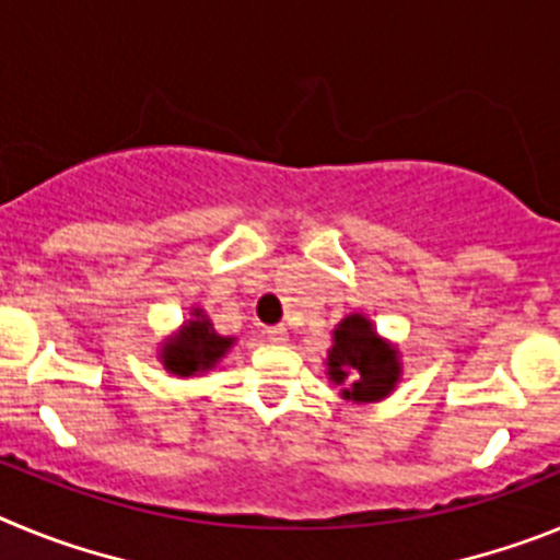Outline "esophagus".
<instances>
[{
  "label": "esophagus",
  "instance_id": "34e87169",
  "mask_svg": "<svg viewBox=\"0 0 560 560\" xmlns=\"http://www.w3.org/2000/svg\"><path fill=\"white\" fill-rule=\"evenodd\" d=\"M266 336H269V341H275V345L289 341V330H285V325H271V328H266Z\"/></svg>",
  "mask_w": 560,
  "mask_h": 560
}]
</instances>
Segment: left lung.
Wrapping results in <instances>:
<instances>
[{
  "mask_svg": "<svg viewBox=\"0 0 560 560\" xmlns=\"http://www.w3.org/2000/svg\"><path fill=\"white\" fill-rule=\"evenodd\" d=\"M398 373L395 350L375 336L373 325L364 316L353 314L341 319L328 353V375L336 384H348V389H341L345 398L361 404L384 398L395 387Z\"/></svg>",
  "mask_w": 560,
  "mask_h": 560,
  "instance_id": "8db88e82",
  "label": "left lung"
}]
</instances>
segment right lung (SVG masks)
Listing matches in <instances>:
<instances>
[{"label": "right lung", "instance_id": "obj_1", "mask_svg": "<svg viewBox=\"0 0 560 560\" xmlns=\"http://www.w3.org/2000/svg\"><path fill=\"white\" fill-rule=\"evenodd\" d=\"M226 348H232V339L215 334L212 325L196 311V319L187 323L176 339L167 341L162 350V361L171 373L192 375L210 370L226 353Z\"/></svg>", "mask_w": 560, "mask_h": 560}]
</instances>
